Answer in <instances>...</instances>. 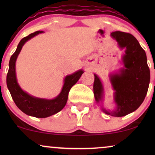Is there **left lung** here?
<instances>
[{"label": "left lung", "mask_w": 155, "mask_h": 155, "mask_svg": "<svg viewBox=\"0 0 155 155\" xmlns=\"http://www.w3.org/2000/svg\"><path fill=\"white\" fill-rule=\"evenodd\" d=\"M111 37L116 40L120 49L125 50L120 61L123 67L109 75L114 91L115 109L111 111L104 107V87L95 73L93 90L96 102L100 105L103 112L111 116L121 117L135 111L143 102L149 87L150 73L145 51L135 37L119 31L112 32Z\"/></svg>", "instance_id": "obj_1"}]
</instances>
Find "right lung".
<instances>
[{
  "label": "right lung",
  "mask_w": 155,
  "mask_h": 155,
  "mask_svg": "<svg viewBox=\"0 0 155 155\" xmlns=\"http://www.w3.org/2000/svg\"><path fill=\"white\" fill-rule=\"evenodd\" d=\"M42 31H37L24 37L18 44L17 49L9 61V70L7 74L6 82L8 90L17 107L27 115L36 118H46L61 111L66 104L68 93L72 87L79 80L83 70L80 69L70 74L63 80V85L61 92L54 99L39 98L25 92L19 84L16 76V61L22 50V46L27 41L35 37Z\"/></svg>",
  "instance_id": "add662e5"
}]
</instances>
